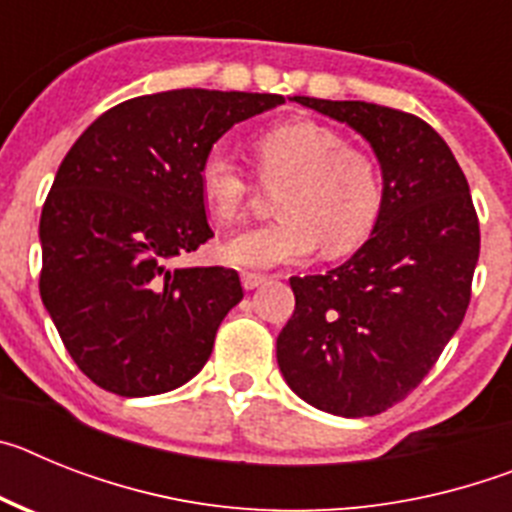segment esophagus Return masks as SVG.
Masks as SVG:
<instances>
[{
    "mask_svg": "<svg viewBox=\"0 0 512 512\" xmlns=\"http://www.w3.org/2000/svg\"><path fill=\"white\" fill-rule=\"evenodd\" d=\"M243 287L246 289H256V287H261V284H266L269 282V277H266V274H256V271H243Z\"/></svg>",
    "mask_w": 512,
    "mask_h": 512,
    "instance_id": "34e87169",
    "label": "esophagus"
}]
</instances>
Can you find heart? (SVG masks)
<instances>
[{"label": "heart", "mask_w": 512, "mask_h": 512, "mask_svg": "<svg viewBox=\"0 0 512 512\" xmlns=\"http://www.w3.org/2000/svg\"><path fill=\"white\" fill-rule=\"evenodd\" d=\"M261 179L279 184L282 217L235 235L223 259L241 269L297 264L323 243L341 256L372 235L384 205L382 174L369 151L343 143L341 133L312 120L284 122L264 130L253 143ZM200 192L220 223H235L246 210L253 182L223 146L202 156Z\"/></svg>", "instance_id": "1"}]
</instances>
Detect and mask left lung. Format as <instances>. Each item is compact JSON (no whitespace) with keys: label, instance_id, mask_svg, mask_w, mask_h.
Returning a JSON list of instances; mask_svg holds the SVG:
<instances>
[{"label":"left lung","instance_id":"1","mask_svg":"<svg viewBox=\"0 0 512 512\" xmlns=\"http://www.w3.org/2000/svg\"><path fill=\"white\" fill-rule=\"evenodd\" d=\"M295 102L372 143L384 205L346 264L289 279L295 312L277 338L279 369L312 408L379 415L423 382L467 315L477 210L451 148L420 117L372 102Z\"/></svg>","mask_w":512,"mask_h":512}]
</instances>
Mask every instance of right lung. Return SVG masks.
Here are the masks:
<instances>
[{
  "mask_svg": "<svg viewBox=\"0 0 512 512\" xmlns=\"http://www.w3.org/2000/svg\"><path fill=\"white\" fill-rule=\"evenodd\" d=\"M282 94L171 89L99 115L63 158L40 215V297L63 346L120 397L176 390L210 359L243 300L223 266L179 269L212 238L202 156Z\"/></svg>",
  "mask_w": 512,
  "mask_h": 512,
  "instance_id": "1",
  "label": "right lung"
}]
</instances>
